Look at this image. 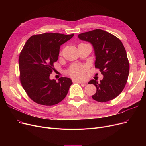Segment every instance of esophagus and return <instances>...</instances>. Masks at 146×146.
I'll list each match as a JSON object with an SVG mask.
<instances>
[{
  "label": "esophagus",
  "instance_id": "34e87169",
  "mask_svg": "<svg viewBox=\"0 0 146 146\" xmlns=\"http://www.w3.org/2000/svg\"><path fill=\"white\" fill-rule=\"evenodd\" d=\"M74 82H77V83H82V84H83V85H86V83H84V82H82V81H80V80H74L73 81Z\"/></svg>",
  "mask_w": 146,
  "mask_h": 146
}]
</instances>
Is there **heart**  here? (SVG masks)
I'll list each match as a JSON object with an SVG mask.
<instances>
[{
	"instance_id": "b5f03b06",
	"label": "heart",
	"mask_w": 146,
	"mask_h": 146,
	"mask_svg": "<svg viewBox=\"0 0 146 146\" xmlns=\"http://www.w3.org/2000/svg\"><path fill=\"white\" fill-rule=\"evenodd\" d=\"M86 71V68L84 66L73 64L68 69L67 73L73 79H83L85 77Z\"/></svg>"
}]
</instances>
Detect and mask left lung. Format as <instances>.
<instances>
[{
  "instance_id": "8db88e82",
  "label": "left lung",
  "mask_w": 146,
  "mask_h": 146,
  "mask_svg": "<svg viewBox=\"0 0 146 146\" xmlns=\"http://www.w3.org/2000/svg\"><path fill=\"white\" fill-rule=\"evenodd\" d=\"M78 37L92 44L95 68L104 76L99 83L94 79L89 82L96 88L92 97L100 102L115 98L124 89L129 74V61L123 44L117 36L100 29L80 34Z\"/></svg>"
}]
</instances>
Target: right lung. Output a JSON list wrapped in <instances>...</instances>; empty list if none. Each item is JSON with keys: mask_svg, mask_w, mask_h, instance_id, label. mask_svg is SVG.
I'll return each mask as SVG.
<instances>
[{"mask_svg": "<svg viewBox=\"0 0 146 146\" xmlns=\"http://www.w3.org/2000/svg\"><path fill=\"white\" fill-rule=\"evenodd\" d=\"M46 33L34 35L25 44L19 57V80L31 99L40 105H54L66 96L72 81L61 77L50 80L57 61L60 45L73 36Z\"/></svg>", "mask_w": 146, "mask_h": 146, "instance_id": "right-lung-1", "label": "right lung"}]
</instances>
